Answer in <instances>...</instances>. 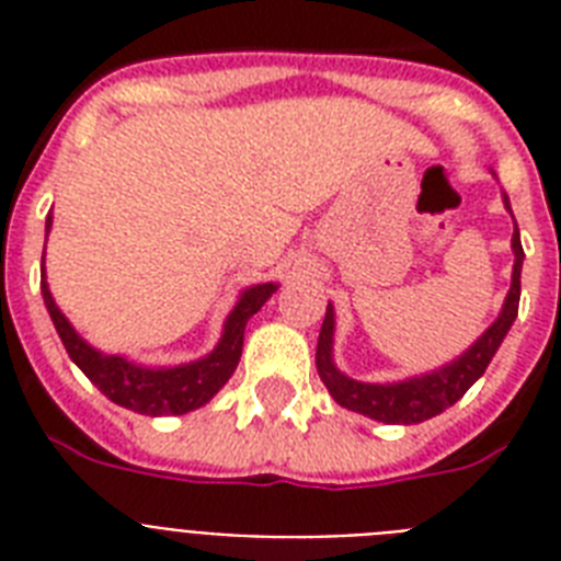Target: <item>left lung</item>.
Wrapping results in <instances>:
<instances>
[{
	"label": "left lung",
	"mask_w": 561,
	"mask_h": 561,
	"mask_svg": "<svg viewBox=\"0 0 561 561\" xmlns=\"http://www.w3.org/2000/svg\"><path fill=\"white\" fill-rule=\"evenodd\" d=\"M504 206L513 215V206H510L506 194ZM513 285L506 290V299L495 323L489 325L486 332L480 334L478 341L471 343L466 352H460L454 360L443 364L439 369H431V373L401 378V381L369 383L350 378V375L337 369V364H334V306L329 302L323 329H320V341H317V373L323 378L325 390L332 392V399L341 408L355 410L360 416H369L375 422H383V425H416V422L439 416L443 410L451 408L454 401H460L471 383L486 373L489 360L495 358L497 346L504 343L506 332L513 329L515 317H518L524 264L518 224H515L513 232Z\"/></svg>",
	"instance_id": "obj_1"
}]
</instances>
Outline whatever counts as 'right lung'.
I'll list each match as a JSON object with an SVG mask.
<instances>
[{
	"label": "right lung",
	"instance_id": "add662e5",
	"mask_svg": "<svg viewBox=\"0 0 561 561\" xmlns=\"http://www.w3.org/2000/svg\"><path fill=\"white\" fill-rule=\"evenodd\" d=\"M48 232H51V211L46 218V238ZM276 288H279L276 282H262V285H250L241 290L238 302L224 320L220 341L215 343L209 355L188 360V364H178V367H145V364H134L125 355H107L83 341L81 334L75 332V325L66 320L64 311L57 308L55 297L48 290L46 267H43V279H39L43 302H46L48 317H51L69 358L110 401H116L134 413H142V416H183L188 410L203 408L232 378L238 360H241V350H244L247 320L276 294Z\"/></svg>",
	"mask_w": 561,
	"mask_h": 561
}]
</instances>
